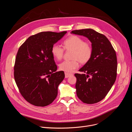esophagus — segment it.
<instances>
[{
  "instance_id": "1",
  "label": "esophagus",
  "mask_w": 132,
  "mask_h": 132,
  "mask_svg": "<svg viewBox=\"0 0 132 132\" xmlns=\"http://www.w3.org/2000/svg\"><path fill=\"white\" fill-rule=\"evenodd\" d=\"M65 78H68V77H69L70 76H73V75H72V74L68 73H67V72H65Z\"/></svg>"
}]
</instances>
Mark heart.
Returning <instances> with one entry per match:
<instances>
[{
	"instance_id": "b5f03b06",
	"label": "heart",
	"mask_w": 132,
	"mask_h": 132,
	"mask_svg": "<svg viewBox=\"0 0 132 132\" xmlns=\"http://www.w3.org/2000/svg\"><path fill=\"white\" fill-rule=\"evenodd\" d=\"M64 48L66 50H73L71 61H64L59 67L60 70L66 72H71L79 67V61L81 64H86L91 57L92 49L91 45L84 42L78 36L71 35L63 43ZM64 49L57 44H54L51 48L53 57L57 60H61L63 56Z\"/></svg>"
}]
</instances>
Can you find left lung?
Wrapping results in <instances>:
<instances>
[{"mask_svg":"<svg viewBox=\"0 0 132 132\" xmlns=\"http://www.w3.org/2000/svg\"><path fill=\"white\" fill-rule=\"evenodd\" d=\"M71 34L82 35L91 43L92 54L90 60L75 73L76 93L84 103H97L106 96L117 78L116 53L107 37L92 29L72 31Z\"/></svg>","mask_w":132,"mask_h":132,"instance_id":"8db88e82","label":"left lung"}]
</instances>
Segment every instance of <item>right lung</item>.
<instances>
[{
    "label": "right lung",
    "instance_id": "right-lung-1",
    "mask_svg": "<svg viewBox=\"0 0 132 132\" xmlns=\"http://www.w3.org/2000/svg\"><path fill=\"white\" fill-rule=\"evenodd\" d=\"M67 33L42 32L30 36L20 47L14 67L16 84L30 103L45 106L57 96L58 86L65 78L51 53L52 46Z\"/></svg>",
    "mask_w": 132,
    "mask_h": 132
}]
</instances>
